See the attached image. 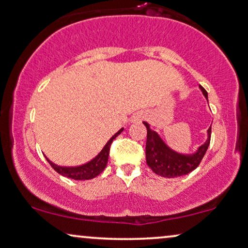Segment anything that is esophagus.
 <instances>
[{"label":"esophagus","instance_id":"esophagus-1","mask_svg":"<svg viewBox=\"0 0 248 248\" xmlns=\"http://www.w3.org/2000/svg\"><path fill=\"white\" fill-rule=\"evenodd\" d=\"M145 119V114L143 112H137V113H135L133 115V118H131V122H134V124H138V122H141Z\"/></svg>","mask_w":248,"mask_h":248}]
</instances>
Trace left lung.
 Listing matches in <instances>:
<instances>
[{
    "label": "left lung",
    "instance_id": "left-lung-1",
    "mask_svg": "<svg viewBox=\"0 0 248 248\" xmlns=\"http://www.w3.org/2000/svg\"><path fill=\"white\" fill-rule=\"evenodd\" d=\"M201 91L207 100V92L202 86ZM147 129L146 140V163L154 173L161 177L174 178L185 176L200 166L201 161L205 155L211 140V127L207 130V140L205 143L197 148L193 154H180L168 146L161 140L156 131L152 130L147 122H143Z\"/></svg>",
    "mask_w": 248,
    "mask_h": 248
}]
</instances>
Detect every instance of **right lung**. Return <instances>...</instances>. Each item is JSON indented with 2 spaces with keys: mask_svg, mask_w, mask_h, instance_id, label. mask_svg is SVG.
I'll list each match as a JSON object with an SVG mask.
<instances>
[{
  "mask_svg": "<svg viewBox=\"0 0 248 248\" xmlns=\"http://www.w3.org/2000/svg\"><path fill=\"white\" fill-rule=\"evenodd\" d=\"M124 130V128H121L118 133H115L113 136H112L105 146L102 148V151L98 153L96 156H95L93 160H91L90 162H87L86 164H82V166L79 167H60L54 164L48 158L46 160L48 161V163L51 164V167L57 171L58 173H60L61 176L71 178V179L75 180H88V179H93V178L97 177L102 171L105 169L108 164V153H110V147L113 140L117 136H119Z\"/></svg>",
  "mask_w": 248,
  "mask_h": 248,
  "instance_id": "obj_1",
  "label": "right lung"
}]
</instances>
